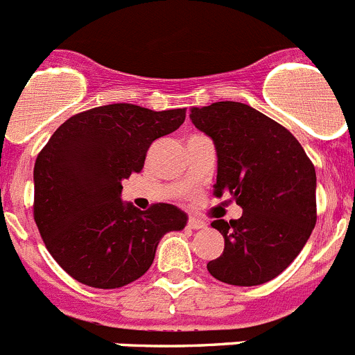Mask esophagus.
I'll return each mask as SVG.
<instances>
[{
  "label": "esophagus",
  "mask_w": 355,
  "mask_h": 355,
  "mask_svg": "<svg viewBox=\"0 0 355 355\" xmlns=\"http://www.w3.org/2000/svg\"><path fill=\"white\" fill-rule=\"evenodd\" d=\"M187 227H191V230H203V227H207V223H203V220H200L196 217H191L189 218Z\"/></svg>",
  "instance_id": "obj_1"
}]
</instances>
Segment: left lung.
I'll return each instance as SVG.
<instances>
[{
    "label": "left lung",
    "mask_w": 355,
    "mask_h": 355,
    "mask_svg": "<svg viewBox=\"0 0 355 355\" xmlns=\"http://www.w3.org/2000/svg\"><path fill=\"white\" fill-rule=\"evenodd\" d=\"M191 121L217 152L215 194H231L243 214L217 218L224 252L207 264L231 286H259L301 252L317 223V177L300 141L284 125L238 101L191 108Z\"/></svg>",
    "instance_id": "obj_1"
}]
</instances>
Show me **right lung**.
<instances>
[{
	"instance_id": "1",
	"label": "right lung",
	"mask_w": 355,
	"mask_h": 355,
	"mask_svg": "<svg viewBox=\"0 0 355 355\" xmlns=\"http://www.w3.org/2000/svg\"><path fill=\"white\" fill-rule=\"evenodd\" d=\"M185 108L154 112L114 103L73 115L35 162V223L45 247L75 280L117 289L150 268L159 241L187 214L157 203L141 211L121 200L122 180L144 168L152 141L177 131Z\"/></svg>"
}]
</instances>
